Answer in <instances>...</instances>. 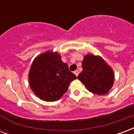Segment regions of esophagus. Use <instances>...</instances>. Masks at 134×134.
Masks as SVG:
<instances>
[{"instance_id": "34e87169", "label": "esophagus", "mask_w": 134, "mask_h": 134, "mask_svg": "<svg viewBox=\"0 0 134 134\" xmlns=\"http://www.w3.org/2000/svg\"><path fill=\"white\" fill-rule=\"evenodd\" d=\"M74 73H75V75L77 77V76H78V75H79V71H78V70H75V71L74 72Z\"/></svg>"}]
</instances>
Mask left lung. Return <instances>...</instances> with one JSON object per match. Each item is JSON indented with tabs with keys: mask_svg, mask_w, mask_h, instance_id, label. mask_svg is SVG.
Here are the masks:
<instances>
[{
	"mask_svg": "<svg viewBox=\"0 0 134 134\" xmlns=\"http://www.w3.org/2000/svg\"><path fill=\"white\" fill-rule=\"evenodd\" d=\"M82 71L77 78L90 92L97 95H105L112 87L114 73L102 57L88 54L82 63Z\"/></svg>",
	"mask_w": 134,
	"mask_h": 134,
	"instance_id": "8db88e82",
	"label": "left lung"
}]
</instances>
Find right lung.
I'll use <instances>...</instances> for the list:
<instances>
[{"label":"right lung","instance_id":"right-lung-1","mask_svg":"<svg viewBox=\"0 0 134 134\" xmlns=\"http://www.w3.org/2000/svg\"><path fill=\"white\" fill-rule=\"evenodd\" d=\"M77 78L57 52L47 51L36 57L29 73V85L36 96L44 101H56Z\"/></svg>","mask_w":134,"mask_h":134}]
</instances>
